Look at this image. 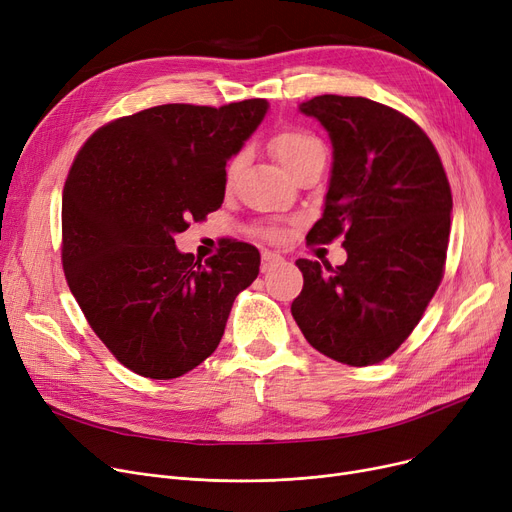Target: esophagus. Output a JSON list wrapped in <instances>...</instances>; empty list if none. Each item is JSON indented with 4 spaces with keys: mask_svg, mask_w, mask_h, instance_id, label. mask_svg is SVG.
I'll list each match as a JSON object with an SVG mask.
<instances>
[{
    "mask_svg": "<svg viewBox=\"0 0 512 512\" xmlns=\"http://www.w3.org/2000/svg\"><path fill=\"white\" fill-rule=\"evenodd\" d=\"M280 263H284V259H282L280 255L270 253V251L261 253V272H263V274H265V272H270V270H274V267H278Z\"/></svg>",
    "mask_w": 512,
    "mask_h": 512,
    "instance_id": "34e87169",
    "label": "esophagus"
}]
</instances>
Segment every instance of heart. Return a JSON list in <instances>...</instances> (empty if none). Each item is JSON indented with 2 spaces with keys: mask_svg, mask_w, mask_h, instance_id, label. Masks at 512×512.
<instances>
[{
  "mask_svg": "<svg viewBox=\"0 0 512 512\" xmlns=\"http://www.w3.org/2000/svg\"><path fill=\"white\" fill-rule=\"evenodd\" d=\"M270 147H272L274 155L280 159V164L292 176L297 174L303 166L311 164L313 159H326L324 143H321L313 132L303 130V128H294V126L280 128L272 137ZM240 161H242V155H236L230 161L228 176H232L236 172ZM267 236H278V230H267Z\"/></svg>",
  "mask_w": 512,
  "mask_h": 512,
  "instance_id": "b5f03b06",
  "label": "heart"
}]
</instances>
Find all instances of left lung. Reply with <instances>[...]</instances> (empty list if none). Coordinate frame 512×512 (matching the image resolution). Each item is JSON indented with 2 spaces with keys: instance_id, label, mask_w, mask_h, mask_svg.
Returning <instances> with one entry per match:
<instances>
[{
  "instance_id": "left-lung-1",
  "label": "left lung",
  "mask_w": 512,
  "mask_h": 512,
  "mask_svg": "<svg viewBox=\"0 0 512 512\" xmlns=\"http://www.w3.org/2000/svg\"><path fill=\"white\" fill-rule=\"evenodd\" d=\"M330 134L332 176L307 242L344 236V265L299 259L292 317L307 342L351 367L388 359L444 276L452 195L440 155L405 114L365 97L299 105Z\"/></svg>"
}]
</instances>
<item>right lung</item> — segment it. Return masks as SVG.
<instances>
[{
	"label": "right lung",
	"instance_id": "right-lung-1",
	"mask_svg": "<svg viewBox=\"0 0 512 512\" xmlns=\"http://www.w3.org/2000/svg\"><path fill=\"white\" fill-rule=\"evenodd\" d=\"M265 99L168 103L101 126L62 197V265L89 326L130 371L174 380L218 348L259 251L222 240L201 263L174 236L220 209L226 161L257 130Z\"/></svg>",
	"mask_w": 512,
	"mask_h": 512
}]
</instances>
